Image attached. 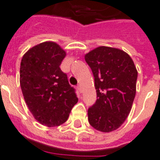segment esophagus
<instances>
[{
    "mask_svg": "<svg viewBox=\"0 0 160 160\" xmlns=\"http://www.w3.org/2000/svg\"><path fill=\"white\" fill-rule=\"evenodd\" d=\"M77 89H78V91H79V92H80V93L82 92V88H81V86H77Z\"/></svg>",
    "mask_w": 160,
    "mask_h": 160,
    "instance_id": "34e87169",
    "label": "esophagus"
}]
</instances>
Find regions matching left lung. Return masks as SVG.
<instances>
[{
  "label": "left lung",
  "mask_w": 160,
  "mask_h": 160,
  "mask_svg": "<svg viewBox=\"0 0 160 160\" xmlns=\"http://www.w3.org/2000/svg\"><path fill=\"white\" fill-rule=\"evenodd\" d=\"M95 78L96 103L88 109V121L102 132L119 128L131 112L137 91V70L123 50L98 47L85 55Z\"/></svg>",
  "instance_id": "left-lung-1"
}]
</instances>
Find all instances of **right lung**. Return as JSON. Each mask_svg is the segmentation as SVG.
Returning a JSON list of instances; mask_svg holds the SVG:
<instances>
[{
    "instance_id": "1",
    "label": "right lung",
    "mask_w": 160,
    "mask_h": 160,
    "mask_svg": "<svg viewBox=\"0 0 160 160\" xmlns=\"http://www.w3.org/2000/svg\"><path fill=\"white\" fill-rule=\"evenodd\" d=\"M66 52L58 44L45 41L27 51L20 64V86L30 113L48 127L68 119L77 103L74 89L59 66Z\"/></svg>"
}]
</instances>
